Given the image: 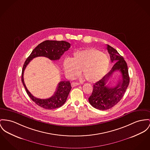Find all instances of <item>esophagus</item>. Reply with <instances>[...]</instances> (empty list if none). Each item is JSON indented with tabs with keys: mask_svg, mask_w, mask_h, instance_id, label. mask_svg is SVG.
Wrapping results in <instances>:
<instances>
[{
	"mask_svg": "<svg viewBox=\"0 0 150 150\" xmlns=\"http://www.w3.org/2000/svg\"><path fill=\"white\" fill-rule=\"evenodd\" d=\"M79 85V83L74 82H71V85L72 87H74V86H76Z\"/></svg>",
	"mask_w": 150,
	"mask_h": 150,
	"instance_id": "esophagus-1",
	"label": "esophagus"
}]
</instances>
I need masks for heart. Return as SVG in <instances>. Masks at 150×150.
Masks as SVG:
<instances>
[{"instance_id":"obj_1","label":"heart","mask_w":150,"mask_h":150,"mask_svg":"<svg viewBox=\"0 0 150 150\" xmlns=\"http://www.w3.org/2000/svg\"><path fill=\"white\" fill-rule=\"evenodd\" d=\"M109 64L110 60L106 54L93 48H87L74 52L71 59H65L63 68L70 78L78 76L81 70L86 80L94 82L105 76Z\"/></svg>"}]
</instances>
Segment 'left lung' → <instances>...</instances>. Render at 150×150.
I'll return each mask as SVG.
<instances>
[{
    "instance_id": "1",
    "label": "left lung",
    "mask_w": 150,
    "mask_h": 150,
    "mask_svg": "<svg viewBox=\"0 0 150 150\" xmlns=\"http://www.w3.org/2000/svg\"><path fill=\"white\" fill-rule=\"evenodd\" d=\"M106 48L110 54L111 61L116 62L107 74L93 85V92L89 98L90 105L100 110H108L116 105L122 100L130 82L127 63L123 57L110 45H107ZM117 70L121 72L122 79L114 87H108L107 82Z\"/></svg>"
}]
</instances>
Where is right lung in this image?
I'll return each instance as SVG.
<instances>
[{"mask_svg": "<svg viewBox=\"0 0 150 150\" xmlns=\"http://www.w3.org/2000/svg\"><path fill=\"white\" fill-rule=\"evenodd\" d=\"M70 47V43L65 41L45 40L41 42L32 50L24 64L21 73V81L30 99L44 109H54L60 108L65 103L71 89L70 82L69 81H60L58 84L57 90L50 98L47 99L38 98L30 93L24 83L23 77L24 70L29 62L34 58L43 56L51 60H59L64 52L68 50Z\"/></svg>", "mask_w": 150, "mask_h": 150, "instance_id": "obj_1", "label": "right lung"}]
</instances>
